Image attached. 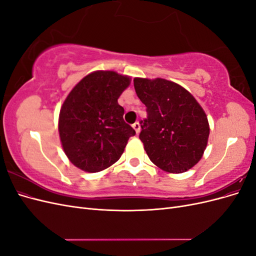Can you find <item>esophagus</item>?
I'll return each mask as SVG.
<instances>
[{
  "instance_id": "1",
  "label": "esophagus",
  "mask_w": 256,
  "mask_h": 256,
  "mask_svg": "<svg viewBox=\"0 0 256 256\" xmlns=\"http://www.w3.org/2000/svg\"><path fill=\"white\" fill-rule=\"evenodd\" d=\"M132 127H134V129L136 130V134H138V132H140V130H141V126H140V124H138V122L134 124V125H132Z\"/></svg>"
}]
</instances>
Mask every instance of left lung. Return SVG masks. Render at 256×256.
<instances>
[{
  "mask_svg": "<svg viewBox=\"0 0 256 256\" xmlns=\"http://www.w3.org/2000/svg\"><path fill=\"white\" fill-rule=\"evenodd\" d=\"M146 106L138 138L150 161L164 171L182 173L194 166L206 148L207 116L190 92L164 79L134 80Z\"/></svg>",
  "mask_w": 256,
  "mask_h": 256,
  "instance_id": "obj_1",
  "label": "left lung"
}]
</instances>
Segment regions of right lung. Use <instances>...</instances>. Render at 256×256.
Returning <instances> with one entry per match:
<instances>
[{
  "label": "right lung",
  "mask_w": 256,
  "mask_h": 256,
  "mask_svg": "<svg viewBox=\"0 0 256 256\" xmlns=\"http://www.w3.org/2000/svg\"><path fill=\"white\" fill-rule=\"evenodd\" d=\"M130 78L115 72L88 74L69 92L60 112L58 131L66 156L85 172L118 161L134 129L124 120L118 99Z\"/></svg>",
  "instance_id": "right-lung-1"
}]
</instances>
